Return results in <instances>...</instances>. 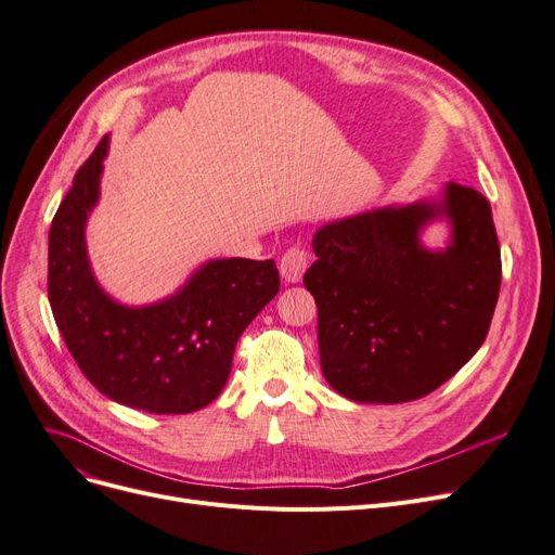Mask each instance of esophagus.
<instances>
[{"label": "esophagus", "instance_id": "obj_1", "mask_svg": "<svg viewBox=\"0 0 555 555\" xmlns=\"http://www.w3.org/2000/svg\"><path fill=\"white\" fill-rule=\"evenodd\" d=\"M310 260H312V258H310V251H308V249H304V247H299V245L291 247V249H287V251L281 256V262H279L281 276H283L287 283L301 281L304 272L308 270Z\"/></svg>", "mask_w": 555, "mask_h": 555}]
</instances>
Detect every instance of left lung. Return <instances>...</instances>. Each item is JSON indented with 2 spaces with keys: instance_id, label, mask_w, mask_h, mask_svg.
Segmentation results:
<instances>
[{
  "instance_id": "obj_1",
  "label": "left lung",
  "mask_w": 555,
  "mask_h": 555,
  "mask_svg": "<svg viewBox=\"0 0 555 555\" xmlns=\"http://www.w3.org/2000/svg\"><path fill=\"white\" fill-rule=\"evenodd\" d=\"M452 222L447 250L421 245L433 219ZM304 276L318 304L322 372L360 403H403L438 390L486 343L501 285L490 202L447 183L438 202L376 208L312 237Z\"/></svg>"
}]
</instances>
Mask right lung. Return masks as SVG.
Masks as SVG:
<instances>
[{
  "label": "right lung",
  "mask_w": 555,
  "mask_h": 555,
  "mask_svg": "<svg viewBox=\"0 0 555 555\" xmlns=\"http://www.w3.org/2000/svg\"><path fill=\"white\" fill-rule=\"evenodd\" d=\"M108 135L79 167L50 229L47 293L83 376L108 399L154 415L208 405L231 374L237 337L279 293L274 260L220 258L170 299L129 308L98 285L86 222L100 199Z\"/></svg>",
  "instance_id": "obj_1"
}]
</instances>
